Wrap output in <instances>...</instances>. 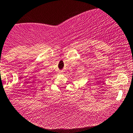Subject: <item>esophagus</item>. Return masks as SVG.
I'll use <instances>...</instances> for the list:
<instances>
[{
    "mask_svg": "<svg viewBox=\"0 0 133 133\" xmlns=\"http://www.w3.org/2000/svg\"><path fill=\"white\" fill-rule=\"evenodd\" d=\"M60 73H63V71H60Z\"/></svg>",
    "mask_w": 133,
    "mask_h": 133,
    "instance_id": "esophagus-1",
    "label": "esophagus"
}]
</instances>
